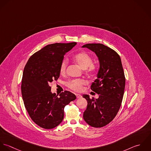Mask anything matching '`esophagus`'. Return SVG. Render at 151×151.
<instances>
[{
  "label": "esophagus",
  "mask_w": 151,
  "mask_h": 151,
  "mask_svg": "<svg viewBox=\"0 0 151 151\" xmlns=\"http://www.w3.org/2000/svg\"><path fill=\"white\" fill-rule=\"evenodd\" d=\"M76 97H77L78 99H80V98L82 97V96H81V94H76Z\"/></svg>",
  "instance_id": "34e87169"
}]
</instances>
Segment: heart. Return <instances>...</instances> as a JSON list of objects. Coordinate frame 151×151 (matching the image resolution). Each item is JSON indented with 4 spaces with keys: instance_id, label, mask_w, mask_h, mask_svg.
<instances>
[{
    "instance_id": "b5f03b06",
    "label": "heart",
    "mask_w": 151,
    "mask_h": 151,
    "mask_svg": "<svg viewBox=\"0 0 151 151\" xmlns=\"http://www.w3.org/2000/svg\"><path fill=\"white\" fill-rule=\"evenodd\" d=\"M73 60L77 63L81 68L86 69L88 74H93L96 70V66L92 64V59L91 56L84 51H81L73 57ZM67 61L66 60H62L60 65V72L61 74H63L66 69ZM86 84V82L83 79H74L69 81L67 83V86L70 89L76 91H81L83 90V86Z\"/></svg>"
}]
</instances>
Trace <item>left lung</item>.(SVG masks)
Masks as SVG:
<instances>
[{
    "mask_svg": "<svg viewBox=\"0 0 151 151\" xmlns=\"http://www.w3.org/2000/svg\"><path fill=\"white\" fill-rule=\"evenodd\" d=\"M94 52L98 57L100 68L97 79L91 85L98 99L83 94L88 101L83 119L95 128L104 127L116 116L120 108L125 89V78L119 55L101 44H87L82 47Z\"/></svg>",
    "mask_w": 151,
    "mask_h": 151,
    "instance_id": "obj_1",
    "label": "left lung"
}]
</instances>
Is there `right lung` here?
Instances as JSON below:
<instances>
[{"instance_id":"right-lung-1","label":"right lung","mask_w":151,"mask_h":151,"mask_svg":"<svg viewBox=\"0 0 151 151\" xmlns=\"http://www.w3.org/2000/svg\"><path fill=\"white\" fill-rule=\"evenodd\" d=\"M76 44L47 45L31 56L24 67L21 86L24 106L31 120L44 129L58 126L63 120L65 106L76 98L69 91L62 92L58 97L51 91L50 86L60 77L64 55Z\"/></svg>"}]
</instances>
